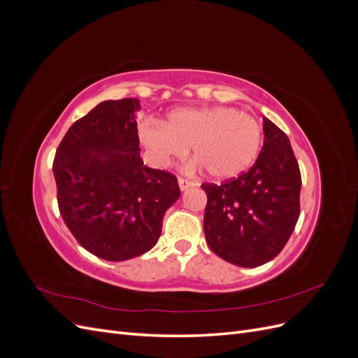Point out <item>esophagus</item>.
<instances>
[{
    "instance_id": "obj_1",
    "label": "esophagus",
    "mask_w": 358,
    "mask_h": 358,
    "mask_svg": "<svg viewBox=\"0 0 358 358\" xmlns=\"http://www.w3.org/2000/svg\"><path fill=\"white\" fill-rule=\"evenodd\" d=\"M178 183H179L180 191H185V189H189V188H192V187H196V183L188 180V179H183V178H179V179H178Z\"/></svg>"
}]
</instances>
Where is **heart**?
Returning <instances> with one entry per match:
<instances>
[{
  "instance_id": "obj_1",
  "label": "heart",
  "mask_w": 358,
  "mask_h": 358,
  "mask_svg": "<svg viewBox=\"0 0 358 358\" xmlns=\"http://www.w3.org/2000/svg\"><path fill=\"white\" fill-rule=\"evenodd\" d=\"M140 137L157 166L192 149L196 166L215 179H230L252 164L262 148V127L236 107L178 109L167 115L164 125L146 124Z\"/></svg>"
}]
</instances>
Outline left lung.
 Wrapping results in <instances>:
<instances>
[{"instance_id":"1","label":"left lung","mask_w":358,"mask_h":358,"mask_svg":"<svg viewBox=\"0 0 358 358\" xmlns=\"http://www.w3.org/2000/svg\"><path fill=\"white\" fill-rule=\"evenodd\" d=\"M263 131V148L251 169L221 185H201L208 196L206 242L216 255L241 267L273 259L300 215L301 176L289 140L267 117Z\"/></svg>"}]
</instances>
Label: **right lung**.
I'll return each instance as SVG.
<instances>
[{"instance_id": "right-lung-1", "label": "right lung", "mask_w": 358, "mask_h": 358, "mask_svg": "<svg viewBox=\"0 0 358 358\" xmlns=\"http://www.w3.org/2000/svg\"><path fill=\"white\" fill-rule=\"evenodd\" d=\"M137 99L107 100L76 121L57 149L53 176L64 222L86 251L125 262L152 249L178 179L143 166Z\"/></svg>"}]
</instances>
